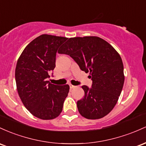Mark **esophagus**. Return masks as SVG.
<instances>
[{
  "mask_svg": "<svg viewBox=\"0 0 146 146\" xmlns=\"http://www.w3.org/2000/svg\"><path fill=\"white\" fill-rule=\"evenodd\" d=\"M69 86H70V89H73V88H74L75 87H76V86H73V85H72V84H70V85H69Z\"/></svg>",
  "mask_w": 146,
  "mask_h": 146,
  "instance_id": "34e87169",
  "label": "esophagus"
}]
</instances>
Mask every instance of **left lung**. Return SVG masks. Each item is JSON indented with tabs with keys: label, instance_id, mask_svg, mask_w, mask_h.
<instances>
[{
	"label": "left lung",
	"instance_id": "left-lung-1",
	"mask_svg": "<svg viewBox=\"0 0 146 146\" xmlns=\"http://www.w3.org/2000/svg\"><path fill=\"white\" fill-rule=\"evenodd\" d=\"M58 52L70 55L81 70L90 74L92 88L82 86L84 97L77 101L81 115L99 119L109 114L117 104L125 79L122 59L115 49L99 37H74Z\"/></svg>",
	"mask_w": 146,
	"mask_h": 146
}]
</instances>
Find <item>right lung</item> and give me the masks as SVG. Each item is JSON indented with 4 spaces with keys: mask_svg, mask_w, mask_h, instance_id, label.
<instances>
[{
    "mask_svg": "<svg viewBox=\"0 0 146 146\" xmlns=\"http://www.w3.org/2000/svg\"><path fill=\"white\" fill-rule=\"evenodd\" d=\"M68 38L42 34L26 46L16 64L18 93L31 114L43 120L55 119L62 112L70 86L47 81L56 66L58 49Z\"/></svg>",
    "mask_w": 146,
    "mask_h": 146,
    "instance_id": "1",
    "label": "right lung"
}]
</instances>
